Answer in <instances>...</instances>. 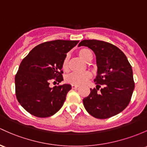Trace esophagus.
I'll return each mask as SVG.
<instances>
[{"label": "esophagus", "instance_id": "34e87169", "mask_svg": "<svg viewBox=\"0 0 147 147\" xmlns=\"http://www.w3.org/2000/svg\"><path fill=\"white\" fill-rule=\"evenodd\" d=\"M72 89H77L78 88V86H76V85H71Z\"/></svg>", "mask_w": 147, "mask_h": 147}]
</instances>
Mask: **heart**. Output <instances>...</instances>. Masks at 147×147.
Wrapping results in <instances>:
<instances>
[{
  "label": "heart",
  "instance_id": "heart-1",
  "mask_svg": "<svg viewBox=\"0 0 147 147\" xmlns=\"http://www.w3.org/2000/svg\"><path fill=\"white\" fill-rule=\"evenodd\" d=\"M78 56L85 61H90L92 58V53L89 49L82 48L78 52ZM62 69L64 71L68 69V57H66L62 62ZM91 75L89 72L85 71L83 73H72L68 74L65 77V81L76 86H82L85 84L90 78Z\"/></svg>",
  "mask_w": 147,
  "mask_h": 147
}]
</instances>
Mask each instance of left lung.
<instances>
[{
    "label": "left lung",
    "instance_id": "obj_1",
    "mask_svg": "<svg viewBox=\"0 0 147 147\" xmlns=\"http://www.w3.org/2000/svg\"><path fill=\"white\" fill-rule=\"evenodd\" d=\"M78 46H86L96 56V88L83 99L86 111L96 118L105 119L121 113L130 102L135 88L130 64L125 54L109 42L97 40H83ZM102 88L99 92L98 88Z\"/></svg>",
    "mask_w": 147,
    "mask_h": 147
}]
</instances>
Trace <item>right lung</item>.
I'll list each match as a JSON object with an SVG mask.
<instances>
[{
  "label": "right lung",
  "mask_w": 147,
  "mask_h": 147,
  "mask_svg": "<svg viewBox=\"0 0 147 147\" xmlns=\"http://www.w3.org/2000/svg\"><path fill=\"white\" fill-rule=\"evenodd\" d=\"M79 40L45 42L30 51L22 61L15 76V92L22 107L36 117L45 118L61 108L71 86L50 88L52 80H63L62 62L67 53Z\"/></svg>",
  "instance_id": "obj_1"
}]
</instances>
